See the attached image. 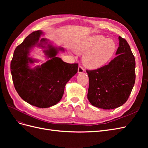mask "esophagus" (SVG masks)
I'll return each instance as SVG.
<instances>
[{
    "label": "esophagus",
    "mask_w": 148,
    "mask_h": 148,
    "mask_svg": "<svg viewBox=\"0 0 148 148\" xmlns=\"http://www.w3.org/2000/svg\"><path fill=\"white\" fill-rule=\"evenodd\" d=\"M84 71V69L83 68V67L82 66H78V73H83Z\"/></svg>",
    "instance_id": "34e87169"
}]
</instances>
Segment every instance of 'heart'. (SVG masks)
<instances>
[{
    "mask_svg": "<svg viewBox=\"0 0 148 148\" xmlns=\"http://www.w3.org/2000/svg\"><path fill=\"white\" fill-rule=\"evenodd\" d=\"M75 51L84 53L83 62L89 69H95L106 64L113 57L116 44L112 39L102 36H93L85 39L75 46Z\"/></svg>",
    "mask_w": 148,
    "mask_h": 148,
    "instance_id": "1",
    "label": "heart"
}]
</instances>
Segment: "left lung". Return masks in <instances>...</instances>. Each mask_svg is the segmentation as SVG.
I'll list each match as a JSON object with an SVG mask.
<instances>
[{"label": "left lung", "mask_w": 148, "mask_h": 148, "mask_svg": "<svg viewBox=\"0 0 148 148\" xmlns=\"http://www.w3.org/2000/svg\"><path fill=\"white\" fill-rule=\"evenodd\" d=\"M117 57L109 64L86 70L89 77L88 99L91 104L103 109H113L128 100L135 82V59L130 47L119 36Z\"/></svg>", "instance_id": "obj_1"}]
</instances>
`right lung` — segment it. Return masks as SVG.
Segmentation results:
<instances>
[{
	"label": "right lung",
	"instance_id": "add662e5",
	"mask_svg": "<svg viewBox=\"0 0 148 148\" xmlns=\"http://www.w3.org/2000/svg\"><path fill=\"white\" fill-rule=\"evenodd\" d=\"M43 32L36 31L29 34L18 46L10 64L13 83L19 96L28 104L47 108L57 104L64 95L65 86L70 79L77 73L78 64H68L56 57L62 47L47 44L46 38L39 39ZM37 45L47 47L44 52L50 58L45 63L31 69L29 63L37 61L29 57L30 50Z\"/></svg>",
	"mask_w": 148,
	"mask_h": 148
}]
</instances>
